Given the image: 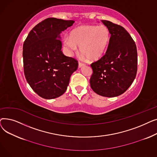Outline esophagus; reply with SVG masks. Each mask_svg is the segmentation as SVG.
Segmentation results:
<instances>
[{"label": "esophagus", "mask_w": 157, "mask_h": 157, "mask_svg": "<svg viewBox=\"0 0 157 157\" xmlns=\"http://www.w3.org/2000/svg\"><path fill=\"white\" fill-rule=\"evenodd\" d=\"M83 65H84L83 63H81V62H79V63H78V67H79V68H81V67H83Z\"/></svg>", "instance_id": "1"}]
</instances>
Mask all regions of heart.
<instances>
[{"label": "heart", "mask_w": 157, "mask_h": 157, "mask_svg": "<svg viewBox=\"0 0 157 157\" xmlns=\"http://www.w3.org/2000/svg\"><path fill=\"white\" fill-rule=\"evenodd\" d=\"M110 40L111 32L106 26L81 25L70 32L69 37L64 39V44L71 53L79 47L83 59L96 62L105 53Z\"/></svg>", "instance_id": "1"}]
</instances>
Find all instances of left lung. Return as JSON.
Returning a JSON list of instances; mask_svg holds the SVG:
<instances>
[{
  "instance_id": "8db88e82",
  "label": "left lung",
  "mask_w": 157,
  "mask_h": 157,
  "mask_svg": "<svg viewBox=\"0 0 157 157\" xmlns=\"http://www.w3.org/2000/svg\"><path fill=\"white\" fill-rule=\"evenodd\" d=\"M101 21L109 29L111 40L105 54L91 64L90 86L99 95L117 97L126 91L136 76L137 48L123 27L109 21Z\"/></svg>"
}]
</instances>
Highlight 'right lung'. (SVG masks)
<instances>
[{
    "label": "right lung",
    "instance_id": "1",
    "mask_svg": "<svg viewBox=\"0 0 157 157\" xmlns=\"http://www.w3.org/2000/svg\"><path fill=\"white\" fill-rule=\"evenodd\" d=\"M74 23L47 18L32 29L23 43L25 76L32 90L46 99L63 95L78 69V61L61 51L60 34Z\"/></svg>",
    "mask_w": 157,
    "mask_h": 157
}]
</instances>
